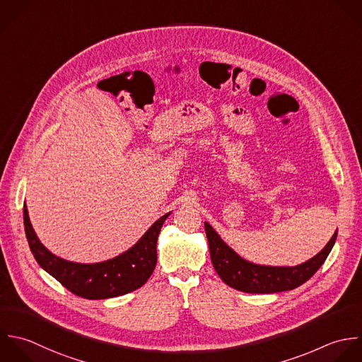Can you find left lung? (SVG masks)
<instances>
[{"mask_svg":"<svg viewBox=\"0 0 362 362\" xmlns=\"http://www.w3.org/2000/svg\"><path fill=\"white\" fill-rule=\"evenodd\" d=\"M204 228L216 272L228 286L247 293H276L292 291L303 285L325 264L337 238L336 231L327 245L316 257L300 265L264 267L248 262L235 254L209 223H204Z\"/></svg>","mask_w":362,"mask_h":362,"instance_id":"8db88e82","label":"left lung"}]
</instances>
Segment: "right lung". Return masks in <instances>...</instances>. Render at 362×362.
<instances>
[{
	"label": "right lung",
	"mask_w": 362,
	"mask_h": 362,
	"mask_svg": "<svg viewBox=\"0 0 362 362\" xmlns=\"http://www.w3.org/2000/svg\"><path fill=\"white\" fill-rule=\"evenodd\" d=\"M169 214L156 220L127 252L98 264L70 262L49 252L32 228L26 206H23V226L29 248L40 268L76 296L97 300L129 293L149 279L158 258V235Z\"/></svg>",
	"instance_id": "right-lung-1"
}]
</instances>
